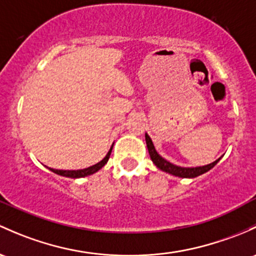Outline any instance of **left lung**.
<instances>
[{
  "mask_svg": "<svg viewBox=\"0 0 256 256\" xmlns=\"http://www.w3.org/2000/svg\"><path fill=\"white\" fill-rule=\"evenodd\" d=\"M146 144H147V148H148V153L150 157L152 160V162L156 164L157 168H160V170L166 172V173L172 174V176H176L179 178H196L201 174L206 173L208 172L210 169L214 168L217 163L220 162V158L216 160L214 162L207 164V166H195V168H186V166H176V164L168 162L166 160H164L162 156L158 154V152L156 150L154 146H153V142L150 140V137L146 134Z\"/></svg>",
  "mask_w": 256,
  "mask_h": 256,
  "instance_id": "8db88e82",
  "label": "left lung"
}]
</instances>
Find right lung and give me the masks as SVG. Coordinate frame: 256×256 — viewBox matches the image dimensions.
Returning a JSON list of instances; mask_svg holds the SVG:
<instances>
[{"mask_svg": "<svg viewBox=\"0 0 256 256\" xmlns=\"http://www.w3.org/2000/svg\"><path fill=\"white\" fill-rule=\"evenodd\" d=\"M112 150V148L109 150V152L106 153V157H104L100 162L94 164V166H88V168L78 169V170H61V169H52V168H49V169L51 172H54V173L58 174V176H66V178H74V179H76V178H83V176H90V174L96 173L99 169H102L104 166H106L108 160H109Z\"/></svg>", "mask_w": 256, "mask_h": 256, "instance_id": "right-lung-1", "label": "right lung"}]
</instances>
